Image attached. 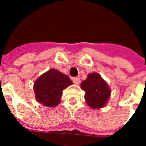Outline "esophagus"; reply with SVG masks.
Instances as JSON below:
<instances>
[{
  "label": "esophagus",
  "mask_w": 146,
  "mask_h": 146,
  "mask_svg": "<svg viewBox=\"0 0 146 146\" xmlns=\"http://www.w3.org/2000/svg\"><path fill=\"white\" fill-rule=\"evenodd\" d=\"M73 82L75 85H79L80 82V79L79 77H75L73 79Z\"/></svg>",
  "instance_id": "1"
}]
</instances>
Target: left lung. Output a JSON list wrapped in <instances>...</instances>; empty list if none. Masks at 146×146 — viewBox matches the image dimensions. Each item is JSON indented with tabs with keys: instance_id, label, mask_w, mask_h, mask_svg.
Listing matches in <instances>:
<instances>
[{
	"instance_id": "8db88e82",
	"label": "left lung",
	"mask_w": 146,
	"mask_h": 146,
	"mask_svg": "<svg viewBox=\"0 0 146 146\" xmlns=\"http://www.w3.org/2000/svg\"><path fill=\"white\" fill-rule=\"evenodd\" d=\"M80 87L86 92L84 98L86 104L92 109L105 107L111 95L108 84L97 72L89 74L87 79L81 82Z\"/></svg>"
}]
</instances>
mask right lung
Masks as SVG:
<instances>
[{"instance_id":"obj_1","label":"right lung","mask_w":146,"mask_h":146,"mask_svg":"<svg viewBox=\"0 0 146 146\" xmlns=\"http://www.w3.org/2000/svg\"><path fill=\"white\" fill-rule=\"evenodd\" d=\"M72 84L69 76L55 69H50L35 81V97L43 106L54 108L60 104L63 91Z\"/></svg>"}]
</instances>
